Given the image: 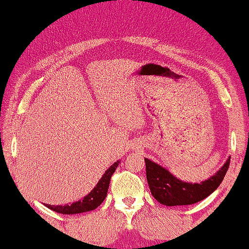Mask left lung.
Instances as JSON below:
<instances>
[{
    "mask_svg": "<svg viewBox=\"0 0 249 249\" xmlns=\"http://www.w3.org/2000/svg\"><path fill=\"white\" fill-rule=\"evenodd\" d=\"M230 161L231 157H228L218 172L204 181L188 182L178 179L165 167L145 158L148 187L153 198L165 206L196 204L207 198L220 186L230 166Z\"/></svg>",
    "mask_w": 249,
    "mask_h": 249,
    "instance_id": "1",
    "label": "left lung"
}]
</instances>
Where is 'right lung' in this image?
<instances>
[{
	"label": "right lung",
	"mask_w": 249,
	"mask_h": 249,
	"mask_svg": "<svg viewBox=\"0 0 249 249\" xmlns=\"http://www.w3.org/2000/svg\"><path fill=\"white\" fill-rule=\"evenodd\" d=\"M119 162L116 161L115 164L111 165L110 167L105 171V173L103 174V177L99 179V181L97 182V185L92 188L90 193L88 196H85L84 198L78 200V201L72 202L70 205H58V206H51V205H47L48 208L55 211L57 213L62 214H78V213H84L89 212V211H93L97 208L99 205L104 201L105 196L107 194L108 185H110V180L112 174L115 173L116 168L118 167Z\"/></svg>",
	"instance_id": "add662e5"
}]
</instances>
